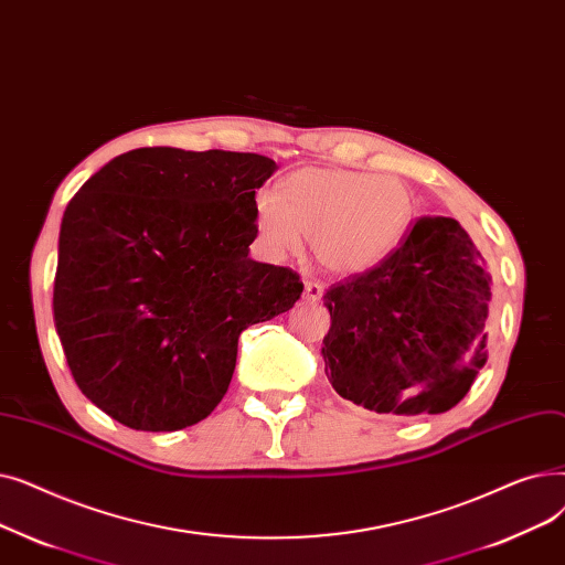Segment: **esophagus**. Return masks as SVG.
I'll use <instances>...</instances> for the list:
<instances>
[{
  "label": "esophagus",
  "instance_id": "1",
  "mask_svg": "<svg viewBox=\"0 0 565 565\" xmlns=\"http://www.w3.org/2000/svg\"><path fill=\"white\" fill-rule=\"evenodd\" d=\"M321 294H324V287H321L319 282H312V280L306 282V287H303V299L306 301H319Z\"/></svg>",
  "mask_w": 565,
  "mask_h": 565
}]
</instances>
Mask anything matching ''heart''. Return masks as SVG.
Wrapping results in <instances>:
<instances>
[{"mask_svg":"<svg viewBox=\"0 0 565 565\" xmlns=\"http://www.w3.org/2000/svg\"><path fill=\"white\" fill-rule=\"evenodd\" d=\"M264 250L289 257L312 238L317 262L333 276H359L384 262L414 221V195L397 177L338 168H303L280 181L278 193L253 200Z\"/></svg>","mask_w":565,"mask_h":565,"instance_id":"1","label":"heart"}]
</instances>
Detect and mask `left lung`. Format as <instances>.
Listing matches in <instances>:
<instances>
[{
	"label": "left lung",
	"instance_id": "1",
	"mask_svg": "<svg viewBox=\"0 0 565 565\" xmlns=\"http://www.w3.org/2000/svg\"><path fill=\"white\" fill-rule=\"evenodd\" d=\"M335 393L374 414H444L488 363L492 276L455 218L425 216L391 257L324 294Z\"/></svg>",
	"mask_w": 565,
	"mask_h": 565
}]
</instances>
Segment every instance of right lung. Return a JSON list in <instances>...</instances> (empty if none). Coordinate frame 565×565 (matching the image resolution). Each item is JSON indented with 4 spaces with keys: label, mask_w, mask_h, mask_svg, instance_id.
Here are the masks:
<instances>
[{
    "label": "right lung",
    "mask_w": 565,
    "mask_h": 565,
    "mask_svg": "<svg viewBox=\"0 0 565 565\" xmlns=\"http://www.w3.org/2000/svg\"><path fill=\"white\" fill-rule=\"evenodd\" d=\"M271 158L132 149L68 202L55 327L75 384L121 425L174 433L230 388L250 324L287 312L303 282L248 257L255 191Z\"/></svg>",
    "instance_id": "1"
}]
</instances>
